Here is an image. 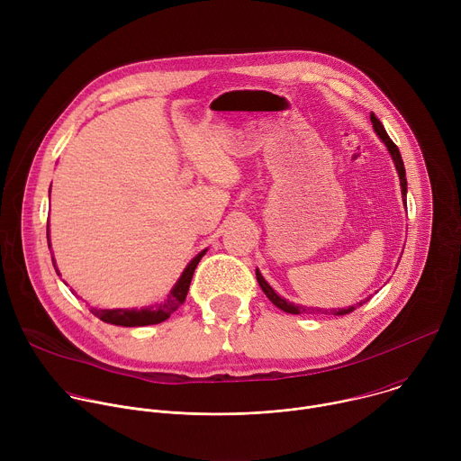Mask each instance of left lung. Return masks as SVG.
Returning <instances> with one entry per match:
<instances>
[{"instance_id":"obj_1","label":"left lung","mask_w":461,"mask_h":461,"mask_svg":"<svg viewBox=\"0 0 461 461\" xmlns=\"http://www.w3.org/2000/svg\"><path fill=\"white\" fill-rule=\"evenodd\" d=\"M370 120H372V127H374V131H375V135L381 139V142L386 146V149H388V153H390V157H392V160H393V166H396V169H398V175H400V184H402V194H403V203H405V199H407V176H405V166H403V160H402V155H400V149H398V146L393 144L392 140H390V137L386 135V131H384V127H383V123L372 114L370 116ZM407 204V203H405ZM255 276H257V281H258V286L262 288V292L267 294V297L277 306V308H281V310H285L286 313H332V315H347V313H350V312H354L357 306H363L366 301H370L372 299V295L370 297H366V299H363V301H359L356 306H348V308H334V310H321V308H308V306H301V304H295V303H290V301H286L285 297H281L268 283H267V279L262 277V274L258 272V270H255Z\"/></svg>"}]
</instances>
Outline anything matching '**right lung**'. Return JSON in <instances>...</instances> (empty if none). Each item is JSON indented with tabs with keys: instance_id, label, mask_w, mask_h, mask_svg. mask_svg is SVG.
<instances>
[{
	"instance_id": "right-lung-1",
	"label": "right lung",
	"mask_w": 461,
	"mask_h": 461,
	"mask_svg": "<svg viewBox=\"0 0 461 461\" xmlns=\"http://www.w3.org/2000/svg\"><path fill=\"white\" fill-rule=\"evenodd\" d=\"M47 242H49V222H47ZM49 248H50V242H49ZM206 251L208 249H203L199 255L189 260V265L184 268L182 276L178 277V281L169 290V294L164 301L155 303L151 306H142V308H91V312L104 322L116 324V326H148V324H158V322L166 321L185 301L194 268H196V265H199ZM52 265L58 274L54 257H52Z\"/></svg>"
}]
</instances>
